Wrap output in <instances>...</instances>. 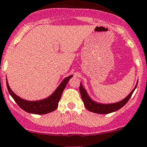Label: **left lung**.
<instances>
[{"label":"left lung","mask_w":147,"mask_h":147,"mask_svg":"<svg viewBox=\"0 0 147 147\" xmlns=\"http://www.w3.org/2000/svg\"><path fill=\"white\" fill-rule=\"evenodd\" d=\"M138 82H136V86L133 89V90L130 92L128 96H126L122 100L119 101V102H114V103H108V104H103L100 103V102H95L93 100L90 98V97L88 95V92H87L86 90L85 89L82 84L80 82V92L81 97H82V101L84 102L85 108L89 111L93 112L95 113H99V114H108L110 113H113V112L116 111L120 108H121L125 104L129 101L130 98L131 97L132 94H133L134 91L136 88L137 86Z\"/></svg>","instance_id":"left-lung-1"}]
</instances>
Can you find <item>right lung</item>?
Here are the masks:
<instances>
[{"mask_svg": "<svg viewBox=\"0 0 147 147\" xmlns=\"http://www.w3.org/2000/svg\"><path fill=\"white\" fill-rule=\"evenodd\" d=\"M72 76L73 75H69V76L65 78L52 95H49L48 98L40 100L29 101L22 99L13 92L12 90L10 88L7 80L6 85L10 95L13 98L18 106L22 108L24 111L29 113H33V114H46V113L54 111L55 110L57 109L64 89L66 87L68 81Z\"/></svg>", "mask_w": 147, "mask_h": 147, "instance_id": "obj_1", "label": "right lung"}]
</instances>
